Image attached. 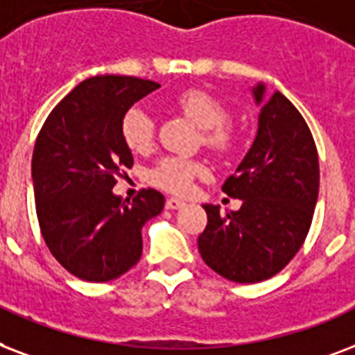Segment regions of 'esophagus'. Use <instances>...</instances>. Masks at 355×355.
I'll return each mask as SVG.
<instances>
[{
    "label": "esophagus",
    "mask_w": 355,
    "mask_h": 355,
    "mask_svg": "<svg viewBox=\"0 0 355 355\" xmlns=\"http://www.w3.org/2000/svg\"><path fill=\"white\" fill-rule=\"evenodd\" d=\"M185 205V202L183 200H180V198H168L166 200V209H180Z\"/></svg>",
    "instance_id": "1"
}]
</instances>
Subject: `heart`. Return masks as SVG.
<instances>
[{"label":"heart","instance_id":"heart-1","mask_svg":"<svg viewBox=\"0 0 355 355\" xmlns=\"http://www.w3.org/2000/svg\"><path fill=\"white\" fill-rule=\"evenodd\" d=\"M192 122L202 129L203 144L211 152L227 155L239 146V133L227 118L230 112L224 103L205 90L189 89L178 94L174 101ZM122 139L135 153L148 152L155 139V120L142 107H131L122 118ZM202 163L194 159L166 155L150 170V181L159 189L183 194L191 189L192 180L202 174Z\"/></svg>","mask_w":355,"mask_h":355}]
</instances>
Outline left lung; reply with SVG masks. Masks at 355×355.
Instances as JSON below:
<instances>
[{"label": "left lung", "mask_w": 355, "mask_h": 355, "mask_svg": "<svg viewBox=\"0 0 355 355\" xmlns=\"http://www.w3.org/2000/svg\"><path fill=\"white\" fill-rule=\"evenodd\" d=\"M261 103L259 129L235 174L224 181L227 196L243 200L239 211L203 205L207 226L198 237L203 261L237 283H257L289 265L306 241L318 198V153L298 109L282 92Z\"/></svg>", "instance_id": "1"}]
</instances>
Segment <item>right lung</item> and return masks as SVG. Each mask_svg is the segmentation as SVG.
Listing matches in <instances>:
<instances>
[{
    "label": "right lung",
    "instance_id": "obj_1",
    "mask_svg": "<svg viewBox=\"0 0 355 355\" xmlns=\"http://www.w3.org/2000/svg\"><path fill=\"white\" fill-rule=\"evenodd\" d=\"M150 79L96 76L55 105L35 142L31 161L40 233L66 270L85 282H109L142 255V226L164 196L142 189L129 202L112 194L133 155L122 118L135 101L159 89Z\"/></svg>",
    "mask_w": 355,
    "mask_h": 355
}]
</instances>
